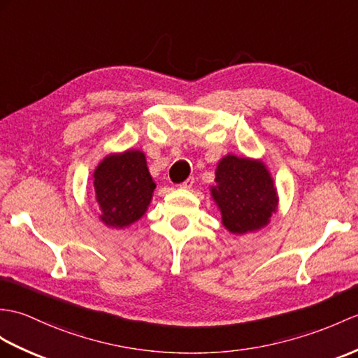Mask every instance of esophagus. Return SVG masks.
I'll return each mask as SVG.
<instances>
[{
	"instance_id": "esophagus-1",
	"label": "esophagus",
	"mask_w": 358,
	"mask_h": 358,
	"mask_svg": "<svg viewBox=\"0 0 358 358\" xmlns=\"http://www.w3.org/2000/svg\"><path fill=\"white\" fill-rule=\"evenodd\" d=\"M192 186H194V178L192 177H189L187 180H185L180 185V187H182V189H190Z\"/></svg>"
}]
</instances>
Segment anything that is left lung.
<instances>
[{
	"label": "left lung",
	"instance_id": "8db88e82",
	"mask_svg": "<svg viewBox=\"0 0 358 358\" xmlns=\"http://www.w3.org/2000/svg\"><path fill=\"white\" fill-rule=\"evenodd\" d=\"M217 186L210 187L221 210L222 224L235 235L267 226L278 209V192L268 169L259 160L226 155L215 171Z\"/></svg>",
	"mask_w": 358,
	"mask_h": 358
}]
</instances>
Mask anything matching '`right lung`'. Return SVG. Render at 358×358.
<instances>
[{
	"label": "right lung",
	"mask_w": 358,
	"mask_h": 358,
	"mask_svg": "<svg viewBox=\"0 0 358 358\" xmlns=\"http://www.w3.org/2000/svg\"><path fill=\"white\" fill-rule=\"evenodd\" d=\"M93 178L96 201L105 226L123 229L143 217L155 189L143 152L129 149L105 157Z\"/></svg>",
	"instance_id": "obj_1"
}]
</instances>
